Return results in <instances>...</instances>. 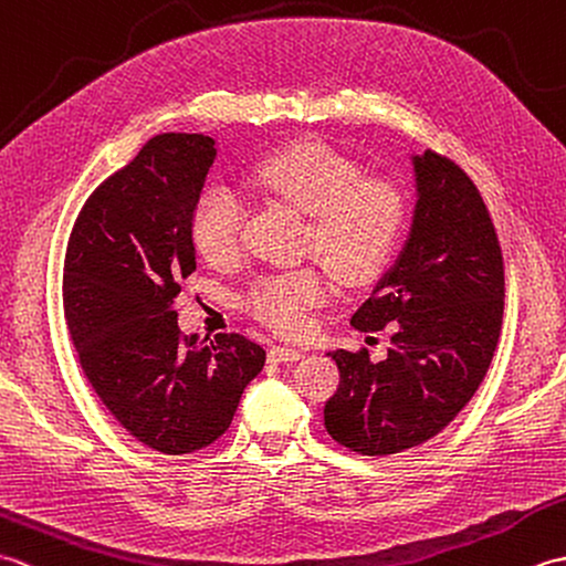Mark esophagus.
I'll use <instances>...</instances> for the list:
<instances>
[{
	"label": "esophagus",
	"instance_id": "34e87169",
	"mask_svg": "<svg viewBox=\"0 0 566 566\" xmlns=\"http://www.w3.org/2000/svg\"><path fill=\"white\" fill-rule=\"evenodd\" d=\"M270 363H296V359H302L304 353L296 350V347H286V345H276L270 350Z\"/></svg>",
	"mask_w": 566,
	"mask_h": 566
}]
</instances>
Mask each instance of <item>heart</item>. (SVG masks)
<instances>
[{"mask_svg":"<svg viewBox=\"0 0 566 566\" xmlns=\"http://www.w3.org/2000/svg\"><path fill=\"white\" fill-rule=\"evenodd\" d=\"M250 185L268 199L306 216L304 255L316 258L345 286H363L387 268L403 233L406 199L389 179L365 177L363 167L321 143L270 155L250 170ZM245 203L228 187H209L191 211V238L211 264H228L243 248ZM316 270L270 274L252 286L248 311L284 335L308 328V311L326 298Z\"/></svg>","mask_w":566,"mask_h":566,"instance_id":"1","label":"heart"}]
</instances>
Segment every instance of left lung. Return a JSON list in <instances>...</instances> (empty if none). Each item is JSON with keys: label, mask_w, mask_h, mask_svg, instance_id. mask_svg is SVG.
<instances>
[{"label": "left lung", "mask_w": 566, "mask_h": 566, "mask_svg": "<svg viewBox=\"0 0 566 566\" xmlns=\"http://www.w3.org/2000/svg\"><path fill=\"white\" fill-rule=\"evenodd\" d=\"M411 233L353 326L391 328L389 355L328 353L340 384L323 408L328 436L357 454H396L450 426L494 359L503 321V258L476 185L460 165L413 155Z\"/></svg>", "instance_id": "left-lung-1"}]
</instances>
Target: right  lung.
I'll return each mask as SVG.
<instances>
[{"instance_id":"1","label":"right lung","mask_w":566,"mask_h":566,"mask_svg":"<svg viewBox=\"0 0 566 566\" xmlns=\"http://www.w3.org/2000/svg\"><path fill=\"white\" fill-rule=\"evenodd\" d=\"M213 138L160 134L92 191L67 240L63 306L94 394L138 442L187 454L221 438L262 345L211 343L177 328L175 298L197 270L191 211L213 165Z\"/></svg>"}]
</instances>
